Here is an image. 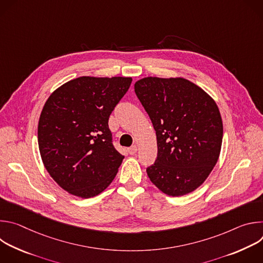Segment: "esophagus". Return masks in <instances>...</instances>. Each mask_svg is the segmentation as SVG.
<instances>
[{"label":"esophagus","instance_id":"esophagus-1","mask_svg":"<svg viewBox=\"0 0 263 263\" xmlns=\"http://www.w3.org/2000/svg\"><path fill=\"white\" fill-rule=\"evenodd\" d=\"M137 145H132V146H130L129 148H128V152H129V154L130 155H135L136 154V152H137Z\"/></svg>","mask_w":263,"mask_h":263}]
</instances>
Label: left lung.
<instances>
[{"label":"left lung","mask_w":263,"mask_h":263,"mask_svg":"<svg viewBox=\"0 0 263 263\" xmlns=\"http://www.w3.org/2000/svg\"><path fill=\"white\" fill-rule=\"evenodd\" d=\"M134 89L156 131L158 154L146 168L149 180L171 197L193 193L220 153L223 130L215 101L181 77H145Z\"/></svg>","instance_id":"8db88e82"}]
</instances>
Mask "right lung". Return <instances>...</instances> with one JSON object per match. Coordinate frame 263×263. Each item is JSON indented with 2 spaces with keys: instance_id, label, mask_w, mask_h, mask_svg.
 I'll return each mask as SVG.
<instances>
[{
  "instance_id": "right-lung-1",
  "label": "right lung",
  "mask_w": 263,
  "mask_h": 263,
  "mask_svg": "<svg viewBox=\"0 0 263 263\" xmlns=\"http://www.w3.org/2000/svg\"><path fill=\"white\" fill-rule=\"evenodd\" d=\"M131 82V77L82 76L45 103L37 128L42 160L68 194L96 197L117 176L124 156L111 142L108 120Z\"/></svg>"
}]
</instances>
